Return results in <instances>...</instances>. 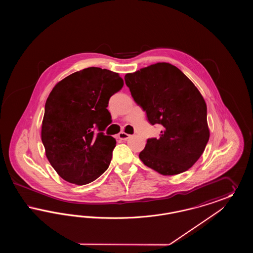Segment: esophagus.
Here are the masks:
<instances>
[{"instance_id":"1","label":"esophagus","mask_w":253,"mask_h":253,"mask_svg":"<svg viewBox=\"0 0 253 253\" xmlns=\"http://www.w3.org/2000/svg\"><path fill=\"white\" fill-rule=\"evenodd\" d=\"M130 134H128V133H126V132H121L119 133V138L121 139V140H127L128 138H130Z\"/></svg>"}]
</instances>
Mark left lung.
I'll return each mask as SVG.
<instances>
[{
  "mask_svg": "<svg viewBox=\"0 0 253 253\" xmlns=\"http://www.w3.org/2000/svg\"><path fill=\"white\" fill-rule=\"evenodd\" d=\"M124 79L148 121L163 127L158 138L147 139L140 160L163 175L189 169L203 154L210 137L207 105L198 89L167 62L126 74Z\"/></svg>",
  "mask_w": 253,
  "mask_h": 253,
  "instance_id": "left-lung-1",
  "label": "left lung"
}]
</instances>
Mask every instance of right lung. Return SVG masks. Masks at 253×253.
<instances>
[{
  "instance_id": "add662e5",
  "label": "right lung",
  "mask_w": 253,
  "mask_h": 253,
  "mask_svg": "<svg viewBox=\"0 0 253 253\" xmlns=\"http://www.w3.org/2000/svg\"><path fill=\"white\" fill-rule=\"evenodd\" d=\"M123 84L118 73L88 67L66 77L51 91L42 141L50 164L64 180L85 185L108 169L117 142L103 132L112 122L107 107Z\"/></svg>"
}]
</instances>
